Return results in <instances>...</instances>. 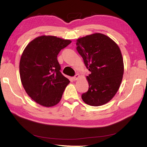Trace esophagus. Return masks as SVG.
<instances>
[{"label":"esophagus","instance_id":"34e87169","mask_svg":"<svg viewBox=\"0 0 147 147\" xmlns=\"http://www.w3.org/2000/svg\"><path fill=\"white\" fill-rule=\"evenodd\" d=\"M79 76H80L79 74H76L75 76H74V77H73V80L74 81H75V80H76L79 78Z\"/></svg>","mask_w":147,"mask_h":147}]
</instances>
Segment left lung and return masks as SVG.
<instances>
[{"label":"left lung","mask_w":147,"mask_h":147,"mask_svg":"<svg viewBox=\"0 0 147 147\" xmlns=\"http://www.w3.org/2000/svg\"><path fill=\"white\" fill-rule=\"evenodd\" d=\"M76 50L91 72L87 76L89 89L82 94L87 104L99 106L111 100L117 92L124 73L120 49L109 37L93 34L77 39Z\"/></svg>","instance_id":"8db88e82"}]
</instances>
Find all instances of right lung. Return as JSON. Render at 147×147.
<instances>
[{
  "label": "right lung",
  "mask_w": 147,
  "mask_h": 147,
  "mask_svg": "<svg viewBox=\"0 0 147 147\" xmlns=\"http://www.w3.org/2000/svg\"><path fill=\"white\" fill-rule=\"evenodd\" d=\"M71 43L55 36L38 37L24 49L19 64L20 77L26 93L45 107L55 106L70 81L60 72L57 56Z\"/></svg>",
  "instance_id": "obj_1"
}]
</instances>
